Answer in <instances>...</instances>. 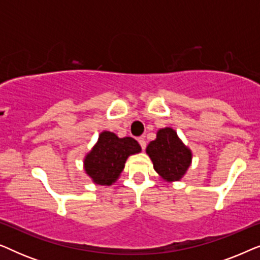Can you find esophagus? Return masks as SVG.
Returning <instances> with one entry per match:
<instances>
[{
    "label": "esophagus",
    "instance_id": "1",
    "mask_svg": "<svg viewBox=\"0 0 260 260\" xmlns=\"http://www.w3.org/2000/svg\"><path fill=\"white\" fill-rule=\"evenodd\" d=\"M138 143L141 144L142 149H143V150H144L145 147H147V142H145V140H144L143 137H140V138H138Z\"/></svg>",
    "mask_w": 260,
    "mask_h": 260
}]
</instances>
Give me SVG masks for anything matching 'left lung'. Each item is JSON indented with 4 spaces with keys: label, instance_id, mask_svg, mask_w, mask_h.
I'll list each match as a JSON object with an SVG mask.
<instances>
[{
    "label": "left lung",
    "instance_id": "obj_1",
    "mask_svg": "<svg viewBox=\"0 0 260 260\" xmlns=\"http://www.w3.org/2000/svg\"><path fill=\"white\" fill-rule=\"evenodd\" d=\"M155 172L167 182L180 181L191 165L193 152L173 127H162L147 147Z\"/></svg>",
    "mask_w": 260,
    "mask_h": 260
}]
</instances>
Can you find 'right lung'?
Listing matches in <instances>:
<instances>
[{"mask_svg": "<svg viewBox=\"0 0 260 260\" xmlns=\"http://www.w3.org/2000/svg\"><path fill=\"white\" fill-rule=\"evenodd\" d=\"M141 151V145L133 137L119 138L104 130L85 156L84 170L94 184L111 186L119 179L127 157Z\"/></svg>", "mask_w": 260, "mask_h": 260, "instance_id": "add662e5", "label": "right lung"}]
</instances>
